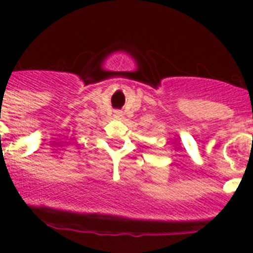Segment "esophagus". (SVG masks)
Returning a JSON list of instances; mask_svg holds the SVG:
<instances>
[{
	"mask_svg": "<svg viewBox=\"0 0 253 253\" xmlns=\"http://www.w3.org/2000/svg\"><path fill=\"white\" fill-rule=\"evenodd\" d=\"M114 116L116 117V119H121V117L124 116V112H122L121 110H116V111H114Z\"/></svg>",
	"mask_w": 253,
	"mask_h": 253,
	"instance_id": "34e87169",
	"label": "esophagus"
}]
</instances>
